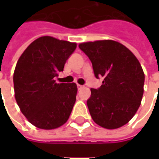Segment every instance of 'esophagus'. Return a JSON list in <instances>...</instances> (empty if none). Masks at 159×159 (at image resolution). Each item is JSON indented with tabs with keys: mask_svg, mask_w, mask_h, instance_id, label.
Wrapping results in <instances>:
<instances>
[{
	"mask_svg": "<svg viewBox=\"0 0 159 159\" xmlns=\"http://www.w3.org/2000/svg\"><path fill=\"white\" fill-rule=\"evenodd\" d=\"M83 88V86L80 85V84H77V89H82Z\"/></svg>",
	"mask_w": 159,
	"mask_h": 159,
	"instance_id": "34e87169",
	"label": "esophagus"
}]
</instances>
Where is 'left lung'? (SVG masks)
I'll use <instances>...</instances> for the list:
<instances>
[{"label": "left lung", "mask_w": 159, "mask_h": 159, "mask_svg": "<svg viewBox=\"0 0 159 159\" xmlns=\"http://www.w3.org/2000/svg\"><path fill=\"white\" fill-rule=\"evenodd\" d=\"M80 49L93 65L100 89H91L87 101L93 122L107 129L125 125L136 113L144 93L145 75L139 60L122 43L113 40L82 42Z\"/></svg>", "instance_id": "obj_1"}]
</instances>
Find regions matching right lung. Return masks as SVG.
<instances>
[{"label":"right lung","mask_w":159,"mask_h":159,"mask_svg":"<svg viewBox=\"0 0 159 159\" xmlns=\"http://www.w3.org/2000/svg\"><path fill=\"white\" fill-rule=\"evenodd\" d=\"M76 42L39 37L24 51L13 73L17 104L30 123L42 129H54L67 122L76 102L75 83H57Z\"/></svg>","instance_id":"obj_1"}]
</instances>
